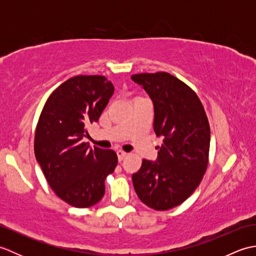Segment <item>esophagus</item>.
Listing matches in <instances>:
<instances>
[{
	"label": "esophagus",
	"mask_w": 256,
	"mask_h": 256,
	"mask_svg": "<svg viewBox=\"0 0 256 256\" xmlns=\"http://www.w3.org/2000/svg\"><path fill=\"white\" fill-rule=\"evenodd\" d=\"M116 155H118V162H121L124 158V157L128 155V153H125V152H123V150H116Z\"/></svg>",
	"instance_id": "esophagus-1"
}]
</instances>
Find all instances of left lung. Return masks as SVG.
Returning <instances> with one entry per match:
<instances>
[{
	"instance_id": "left-lung-1",
	"label": "left lung",
	"mask_w": 256,
	"mask_h": 256,
	"mask_svg": "<svg viewBox=\"0 0 256 256\" xmlns=\"http://www.w3.org/2000/svg\"><path fill=\"white\" fill-rule=\"evenodd\" d=\"M154 106V131L162 144L156 160H143L132 175L142 202L155 210L182 204L196 188L208 165L210 126L198 96L167 72L133 74Z\"/></svg>"
}]
</instances>
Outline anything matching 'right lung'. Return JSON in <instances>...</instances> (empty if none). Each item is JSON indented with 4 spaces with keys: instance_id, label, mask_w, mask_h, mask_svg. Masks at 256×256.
<instances>
[{
    "instance_id": "add662e5",
    "label": "right lung",
    "mask_w": 256,
    "mask_h": 256,
    "mask_svg": "<svg viewBox=\"0 0 256 256\" xmlns=\"http://www.w3.org/2000/svg\"><path fill=\"white\" fill-rule=\"evenodd\" d=\"M113 92L103 76L70 78L48 98L37 124L38 164L58 197L77 208L99 202L118 165L114 150L82 143L86 126L98 122Z\"/></svg>"
}]
</instances>
